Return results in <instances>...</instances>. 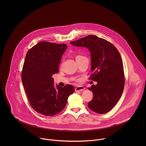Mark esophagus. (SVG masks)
I'll return each mask as SVG.
<instances>
[{"mask_svg":"<svg viewBox=\"0 0 146 146\" xmlns=\"http://www.w3.org/2000/svg\"><path fill=\"white\" fill-rule=\"evenodd\" d=\"M84 89H85V88H84V86H78L76 87L75 89V90L76 92H79V91L82 92V91H83Z\"/></svg>","mask_w":146,"mask_h":146,"instance_id":"1","label":"esophagus"}]
</instances>
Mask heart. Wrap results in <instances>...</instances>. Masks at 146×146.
I'll use <instances>...</instances> for the list:
<instances>
[{"label":"heart","instance_id":"heart-1","mask_svg":"<svg viewBox=\"0 0 146 146\" xmlns=\"http://www.w3.org/2000/svg\"><path fill=\"white\" fill-rule=\"evenodd\" d=\"M83 57V56H80V55H78V56H76V58H80V57Z\"/></svg>","mask_w":146,"mask_h":146}]
</instances>
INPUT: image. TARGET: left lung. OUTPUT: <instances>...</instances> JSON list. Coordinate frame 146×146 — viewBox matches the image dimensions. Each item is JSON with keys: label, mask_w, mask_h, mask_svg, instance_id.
<instances>
[{"label": "left lung", "mask_w": 146, "mask_h": 146, "mask_svg": "<svg viewBox=\"0 0 146 146\" xmlns=\"http://www.w3.org/2000/svg\"><path fill=\"white\" fill-rule=\"evenodd\" d=\"M70 43L88 48L90 52L93 73L89 79L97 84L88 88L93 93L88 107L100 114L107 113L119 101L124 88L123 64L119 52L110 42L93 35Z\"/></svg>", "instance_id": "left-lung-1"}]
</instances>
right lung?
<instances>
[{"instance_id":"1","label":"right lung","mask_w":146,"mask_h":146,"mask_svg":"<svg viewBox=\"0 0 146 146\" xmlns=\"http://www.w3.org/2000/svg\"><path fill=\"white\" fill-rule=\"evenodd\" d=\"M67 48L65 44L41 42L26 53L21 73L22 84L32 108L46 116L62 111L75 90L70 84L63 88L57 85L55 88L52 78L59 72L58 66Z\"/></svg>"}]
</instances>
